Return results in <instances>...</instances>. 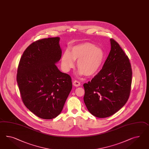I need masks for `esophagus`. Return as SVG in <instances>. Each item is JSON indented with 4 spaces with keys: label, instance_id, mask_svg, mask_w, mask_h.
Returning <instances> with one entry per match:
<instances>
[{
    "label": "esophagus",
    "instance_id": "34e87169",
    "mask_svg": "<svg viewBox=\"0 0 149 149\" xmlns=\"http://www.w3.org/2000/svg\"><path fill=\"white\" fill-rule=\"evenodd\" d=\"M72 84H73V85H74V86H75V87H79V86H80L81 83L79 81H78L75 80L73 81Z\"/></svg>",
    "mask_w": 149,
    "mask_h": 149
}]
</instances>
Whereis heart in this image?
Returning a JSON list of instances; mask_svg holds the SVG:
<instances>
[{"instance_id":"1","label":"heart","mask_w":149,"mask_h":149,"mask_svg":"<svg viewBox=\"0 0 149 149\" xmlns=\"http://www.w3.org/2000/svg\"><path fill=\"white\" fill-rule=\"evenodd\" d=\"M105 58V52L100 47L90 42H84L72 46L65 51L61 57V64L65 70L69 71L77 61L78 73L91 77L97 73Z\"/></svg>"}]
</instances>
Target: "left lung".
I'll return each mask as SVG.
<instances>
[{
    "label": "left lung",
    "instance_id": "8db88e82",
    "mask_svg": "<svg viewBox=\"0 0 149 149\" xmlns=\"http://www.w3.org/2000/svg\"><path fill=\"white\" fill-rule=\"evenodd\" d=\"M111 51L102 69L84 84V100L89 112L97 118L117 112L128 100L132 72L129 57L119 44L110 39Z\"/></svg>",
    "mask_w": 149,
    "mask_h": 149
}]
</instances>
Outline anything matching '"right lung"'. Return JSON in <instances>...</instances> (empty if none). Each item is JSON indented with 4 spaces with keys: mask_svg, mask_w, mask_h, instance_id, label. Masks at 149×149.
<instances>
[{
    "mask_svg": "<svg viewBox=\"0 0 149 149\" xmlns=\"http://www.w3.org/2000/svg\"><path fill=\"white\" fill-rule=\"evenodd\" d=\"M60 37L34 42L24 51L17 82L25 106L37 117L58 116L72 89L71 77L56 65L62 55Z\"/></svg>",
    "mask_w": 149,
    "mask_h": 149,
    "instance_id": "obj_1",
    "label": "right lung"
}]
</instances>
